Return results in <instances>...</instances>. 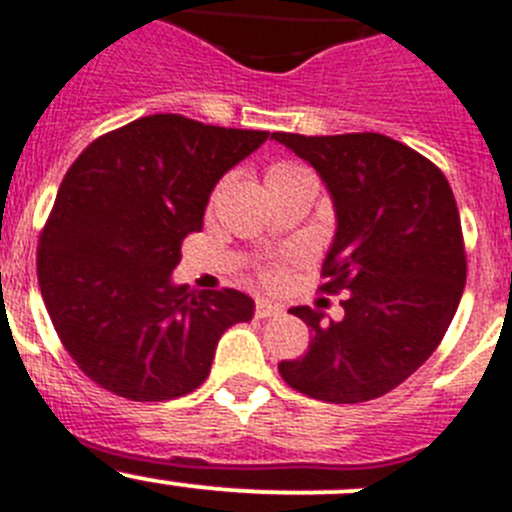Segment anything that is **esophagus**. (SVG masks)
<instances>
[{
	"label": "esophagus",
	"mask_w": 512,
	"mask_h": 512,
	"mask_svg": "<svg viewBox=\"0 0 512 512\" xmlns=\"http://www.w3.org/2000/svg\"><path fill=\"white\" fill-rule=\"evenodd\" d=\"M255 313H257V318H275V315L283 313V308H280L278 303H272V300L260 298L255 305Z\"/></svg>",
	"instance_id": "esophagus-1"
}]
</instances>
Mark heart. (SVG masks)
<instances>
[{"label":"heart","instance_id":"heart-1","mask_svg":"<svg viewBox=\"0 0 512 512\" xmlns=\"http://www.w3.org/2000/svg\"><path fill=\"white\" fill-rule=\"evenodd\" d=\"M303 171H308V169H303V166H298V164H290V161H275V164L267 166L265 181H267V186H272L283 179H290V176H295V174H303Z\"/></svg>","mask_w":512,"mask_h":512}]
</instances>
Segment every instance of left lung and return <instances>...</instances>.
<instances>
[{
  "mask_svg": "<svg viewBox=\"0 0 512 512\" xmlns=\"http://www.w3.org/2000/svg\"><path fill=\"white\" fill-rule=\"evenodd\" d=\"M328 186L336 237L323 293H348L341 321L298 305L313 331L308 351L278 366L295 391L358 404L427 361L450 328L467 278L460 212L450 181L414 148L381 133H272Z\"/></svg>",
  "mask_w": 512,
  "mask_h": 512,
  "instance_id": "obj_1",
  "label": "left lung"
}]
</instances>
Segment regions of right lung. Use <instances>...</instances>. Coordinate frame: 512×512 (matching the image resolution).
Here are the masks:
<instances>
[{"label": "right lung", "instance_id": "obj_1", "mask_svg": "<svg viewBox=\"0 0 512 512\" xmlns=\"http://www.w3.org/2000/svg\"><path fill=\"white\" fill-rule=\"evenodd\" d=\"M267 131L204 126L179 113L138 118L75 159L37 247V280L65 351L88 379L131 401L204 384L214 348L255 300L171 283L217 181Z\"/></svg>", "mask_w": 512, "mask_h": 512}]
</instances>
